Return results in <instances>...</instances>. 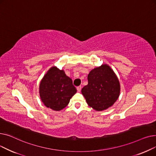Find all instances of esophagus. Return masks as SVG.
I'll use <instances>...</instances> for the list:
<instances>
[{
  "instance_id": "esophagus-1",
  "label": "esophagus",
  "mask_w": 156,
  "mask_h": 156,
  "mask_svg": "<svg viewBox=\"0 0 156 156\" xmlns=\"http://www.w3.org/2000/svg\"><path fill=\"white\" fill-rule=\"evenodd\" d=\"M76 89H77V90H78V92H80L81 91V86H78V87H76Z\"/></svg>"
}]
</instances>
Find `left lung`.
<instances>
[{"label": "left lung", "instance_id": "8db88e82", "mask_svg": "<svg viewBox=\"0 0 156 156\" xmlns=\"http://www.w3.org/2000/svg\"><path fill=\"white\" fill-rule=\"evenodd\" d=\"M88 85L81 89L87 102L96 111L112 106L120 92L119 80L112 69L106 64L92 69L88 75Z\"/></svg>", "mask_w": 156, "mask_h": 156}]
</instances>
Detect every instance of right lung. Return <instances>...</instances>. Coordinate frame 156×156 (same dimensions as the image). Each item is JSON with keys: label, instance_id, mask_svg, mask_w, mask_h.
<instances>
[{"label": "right lung", "instance_id": "right-lung-1", "mask_svg": "<svg viewBox=\"0 0 156 156\" xmlns=\"http://www.w3.org/2000/svg\"><path fill=\"white\" fill-rule=\"evenodd\" d=\"M41 100L47 108L60 111L66 107L76 92L72 80L63 70L52 67L48 71L40 84Z\"/></svg>", "mask_w": 156, "mask_h": 156}]
</instances>
